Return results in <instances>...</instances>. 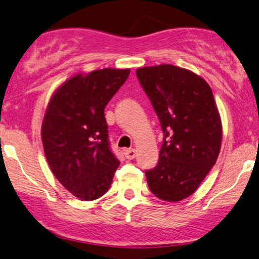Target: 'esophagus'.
I'll use <instances>...</instances> for the list:
<instances>
[{"label": "esophagus", "mask_w": 259, "mask_h": 259, "mask_svg": "<svg viewBox=\"0 0 259 259\" xmlns=\"http://www.w3.org/2000/svg\"><path fill=\"white\" fill-rule=\"evenodd\" d=\"M135 156H137V150L133 149V148L125 150V157L127 159H133V158H135Z\"/></svg>", "instance_id": "1"}]
</instances>
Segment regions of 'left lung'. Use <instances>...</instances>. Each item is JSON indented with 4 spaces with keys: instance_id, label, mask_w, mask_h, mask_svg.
<instances>
[{
    "instance_id": "left-lung-1",
    "label": "left lung",
    "mask_w": 259,
    "mask_h": 259,
    "mask_svg": "<svg viewBox=\"0 0 259 259\" xmlns=\"http://www.w3.org/2000/svg\"><path fill=\"white\" fill-rule=\"evenodd\" d=\"M137 77L164 133L158 163L146 171L148 186L160 200L182 201L204 180L222 147L212 91L200 75L171 64L140 67Z\"/></svg>"
}]
</instances>
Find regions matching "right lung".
I'll return each instance as SVG.
<instances>
[{"label": "right lung", "mask_w": 259, "mask_h": 259, "mask_svg": "<svg viewBox=\"0 0 259 259\" xmlns=\"http://www.w3.org/2000/svg\"><path fill=\"white\" fill-rule=\"evenodd\" d=\"M130 69L75 74L57 88L41 128L45 155L56 179L81 201L108 192L119 160L110 149L104 109Z\"/></svg>", "instance_id": "right-lung-1"}]
</instances>
